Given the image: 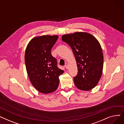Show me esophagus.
Listing matches in <instances>:
<instances>
[{
  "label": "esophagus",
  "instance_id": "1",
  "mask_svg": "<svg viewBox=\"0 0 124 124\" xmlns=\"http://www.w3.org/2000/svg\"><path fill=\"white\" fill-rule=\"evenodd\" d=\"M65 68L66 69H68L69 68V65H68V64L67 63L65 64Z\"/></svg>",
  "mask_w": 124,
  "mask_h": 124
}]
</instances>
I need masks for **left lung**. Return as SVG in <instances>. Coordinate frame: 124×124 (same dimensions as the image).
Listing matches in <instances>:
<instances>
[{
	"label": "left lung",
	"mask_w": 124,
	"mask_h": 124,
	"mask_svg": "<svg viewBox=\"0 0 124 124\" xmlns=\"http://www.w3.org/2000/svg\"><path fill=\"white\" fill-rule=\"evenodd\" d=\"M62 40L70 46L75 58L78 69L74 77L75 86L81 90L92 89L102 73L103 56L100 43L92 35L81 31L64 35Z\"/></svg>",
	"instance_id": "1"
}]
</instances>
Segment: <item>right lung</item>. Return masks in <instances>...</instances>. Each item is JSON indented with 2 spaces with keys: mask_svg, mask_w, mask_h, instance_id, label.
Here are the masks:
<instances>
[{
  "mask_svg": "<svg viewBox=\"0 0 124 124\" xmlns=\"http://www.w3.org/2000/svg\"><path fill=\"white\" fill-rule=\"evenodd\" d=\"M58 37V35L34 37L25 49L24 60L30 81L42 93L55 92L59 84V76L64 73L58 68L56 59L51 54Z\"/></svg>",
  "mask_w": 124,
  "mask_h": 124,
  "instance_id": "add662e5",
  "label": "right lung"
}]
</instances>
